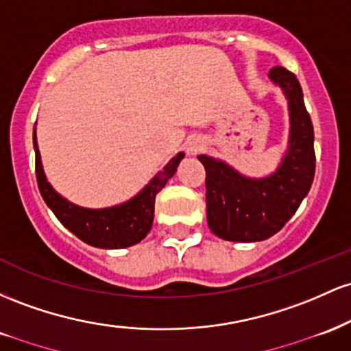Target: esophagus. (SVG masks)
<instances>
[{"label":"esophagus","instance_id":"obj_1","mask_svg":"<svg viewBox=\"0 0 351 351\" xmlns=\"http://www.w3.org/2000/svg\"><path fill=\"white\" fill-rule=\"evenodd\" d=\"M202 145L204 144H202V141H200V139H192L191 143H189V145H187V151L191 152V154H195V152L199 151V149L202 147Z\"/></svg>","mask_w":351,"mask_h":351}]
</instances>
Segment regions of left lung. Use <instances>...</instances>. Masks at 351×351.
<instances>
[{
	"instance_id": "obj_1",
	"label": "left lung",
	"mask_w": 351,
	"mask_h": 351,
	"mask_svg": "<svg viewBox=\"0 0 351 351\" xmlns=\"http://www.w3.org/2000/svg\"><path fill=\"white\" fill-rule=\"evenodd\" d=\"M269 80L289 102V144L277 169L269 176L249 177L226 160L197 156L206 167L208 228L230 242H261L277 234L313 182V125L300 82L282 66L270 69Z\"/></svg>"
}]
</instances>
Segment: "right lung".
Here are the masks:
<instances>
[{
	"instance_id": "add662e5",
	"label": "right lung",
	"mask_w": 351,
	"mask_h": 351,
	"mask_svg": "<svg viewBox=\"0 0 351 351\" xmlns=\"http://www.w3.org/2000/svg\"><path fill=\"white\" fill-rule=\"evenodd\" d=\"M33 145L36 154L38 187L46 206L53 210L59 222L77 239L97 249L108 250L136 245L149 234L154 220L156 195L176 174L180 160L186 156L184 152L176 154L164 165L162 171L157 172L136 195L125 202L104 208H88L69 202L48 182L39 154L36 128L33 131Z\"/></svg>"
}]
</instances>
